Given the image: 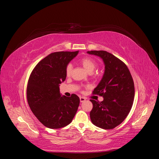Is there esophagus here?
<instances>
[{"instance_id": "1", "label": "esophagus", "mask_w": 159, "mask_h": 159, "mask_svg": "<svg viewBox=\"0 0 159 159\" xmlns=\"http://www.w3.org/2000/svg\"><path fill=\"white\" fill-rule=\"evenodd\" d=\"M80 102L83 103V102H85L86 98H84V97H80Z\"/></svg>"}]
</instances>
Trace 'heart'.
<instances>
[{
	"instance_id": "heart-1",
	"label": "heart",
	"mask_w": 159,
	"mask_h": 159,
	"mask_svg": "<svg viewBox=\"0 0 159 159\" xmlns=\"http://www.w3.org/2000/svg\"><path fill=\"white\" fill-rule=\"evenodd\" d=\"M80 63L81 64L84 69L87 71L88 73H92V72L97 68L98 64L93 58L89 57H84L80 60ZM72 65L68 64L66 67V74L67 76H70L71 74L72 71Z\"/></svg>"
}]
</instances>
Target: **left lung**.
<instances>
[{"instance_id": "left-lung-1", "label": "left lung", "mask_w": 159, "mask_h": 159, "mask_svg": "<svg viewBox=\"0 0 159 159\" xmlns=\"http://www.w3.org/2000/svg\"><path fill=\"white\" fill-rule=\"evenodd\" d=\"M99 56L105 64L103 78L93 94L102 96V102L90 99L93 108L91 122L104 129H112L121 124L131 109L134 97V86L126 64L112 54L103 50L88 51Z\"/></svg>"}]
</instances>
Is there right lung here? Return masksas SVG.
Listing matches in <instances>:
<instances>
[{
    "label": "right lung",
    "mask_w": 159,
    "mask_h": 159,
    "mask_svg": "<svg viewBox=\"0 0 159 159\" xmlns=\"http://www.w3.org/2000/svg\"><path fill=\"white\" fill-rule=\"evenodd\" d=\"M78 54V51L51 53L38 62L28 79V105L39 121L48 128L68 125L78 109V96L71 94L69 98L61 97L59 88L66 78V66Z\"/></svg>",
    "instance_id": "obj_1"
}]
</instances>
